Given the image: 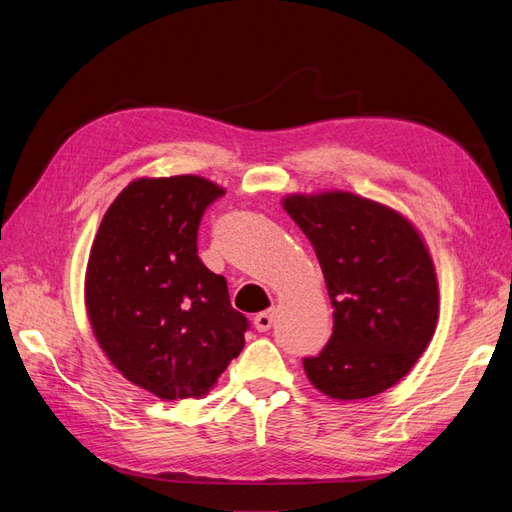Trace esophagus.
<instances>
[{
	"label": "esophagus",
	"mask_w": 512,
	"mask_h": 512,
	"mask_svg": "<svg viewBox=\"0 0 512 512\" xmlns=\"http://www.w3.org/2000/svg\"><path fill=\"white\" fill-rule=\"evenodd\" d=\"M273 322H275V309H267V312L256 314L254 327H256V331L265 333V331H269L273 327Z\"/></svg>",
	"instance_id": "esophagus-1"
}]
</instances>
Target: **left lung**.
Here are the masks:
<instances>
[{"instance_id": "1", "label": "left lung", "mask_w": 512, "mask_h": 512, "mask_svg": "<svg viewBox=\"0 0 512 512\" xmlns=\"http://www.w3.org/2000/svg\"><path fill=\"white\" fill-rule=\"evenodd\" d=\"M284 209L314 245L333 305L331 339L303 359L309 382L342 401L391 389L436 331L438 280L421 235L350 192L290 194Z\"/></svg>"}]
</instances>
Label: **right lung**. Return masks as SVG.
Wrapping results in <instances>:
<instances>
[{
    "label": "right lung",
    "mask_w": 512,
    "mask_h": 512,
    "mask_svg": "<svg viewBox=\"0 0 512 512\" xmlns=\"http://www.w3.org/2000/svg\"><path fill=\"white\" fill-rule=\"evenodd\" d=\"M224 194L196 175L136 179L91 245L85 305L123 378L160 399L207 395L243 350L247 318L198 258V226Z\"/></svg>",
    "instance_id": "obj_1"
}]
</instances>
